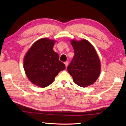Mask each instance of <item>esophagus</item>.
<instances>
[{"instance_id":"esophagus-1","label":"esophagus","mask_w":126,"mask_h":126,"mask_svg":"<svg viewBox=\"0 0 126 126\" xmlns=\"http://www.w3.org/2000/svg\"><path fill=\"white\" fill-rule=\"evenodd\" d=\"M64 63H65V66H66V67H67L68 64H69V62H68V61H66V62H65Z\"/></svg>"}]
</instances>
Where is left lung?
<instances>
[{
    "instance_id": "obj_1",
    "label": "left lung",
    "mask_w": 126,
    "mask_h": 126,
    "mask_svg": "<svg viewBox=\"0 0 126 126\" xmlns=\"http://www.w3.org/2000/svg\"><path fill=\"white\" fill-rule=\"evenodd\" d=\"M74 56L67 66L74 82L85 87L95 82L100 76V61L94 46L86 40H72Z\"/></svg>"
}]
</instances>
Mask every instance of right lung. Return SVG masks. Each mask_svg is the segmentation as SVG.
Listing matches in <instances>:
<instances>
[{
    "instance_id": "obj_1",
    "label": "right lung",
    "mask_w": 126,
    "mask_h": 126,
    "mask_svg": "<svg viewBox=\"0 0 126 126\" xmlns=\"http://www.w3.org/2000/svg\"><path fill=\"white\" fill-rule=\"evenodd\" d=\"M54 40L43 38L35 42L25 55L24 67L28 78L41 87L51 84L57 74L65 69L59 60L58 54L53 50Z\"/></svg>"
}]
</instances>
